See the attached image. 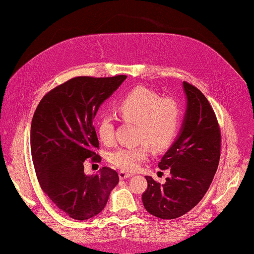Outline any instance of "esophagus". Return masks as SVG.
<instances>
[{
  "mask_svg": "<svg viewBox=\"0 0 254 254\" xmlns=\"http://www.w3.org/2000/svg\"><path fill=\"white\" fill-rule=\"evenodd\" d=\"M132 176V174H129V173H126V172H124V171H121L120 173H119V177H120V179H126V178H129V177H131Z\"/></svg>",
  "mask_w": 254,
  "mask_h": 254,
  "instance_id": "34e87169",
  "label": "esophagus"
}]
</instances>
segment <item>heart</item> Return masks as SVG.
<instances>
[{
	"mask_svg": "<svg viewBox=\"0 0 254 254\" xmlns=\"http://www.w3.org/2000/svg\"><path fill=\"white\" fill-rule=\"evenodd\" d=\"M115 109L123 120L137 124V140L143 142L135 147H121L111 153V163L123 171H135L147 158L148 145L157 151H163L173 144L178 133L180 106L174 99L162 98L148 88L132 89ZM97 134L105 145L112 144L114 125L110 117H103L98 121Z\"/></svg>",
	"mask_w": 254,
	"mask_h": 254,
	"instance_id": "obj_1",
	"label": "heart"
}]
</instances>
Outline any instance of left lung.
I'll use <instances>...</instances> for the list:
<instances>
[{
    "instance_id": "8db88e82",
    "label": "left lung",
    "mask_w": 254,
    "mask_h": 254,
    "mask_svg": "<svg viewBox=\"0 0 254 254\" xmlns=\"http://www.w3.org/2000/svg\"><path fill=\"white\" fill-rule=\"evenodd\" d=\"M187 110L180 132L158 166L170 170L164 184L145 176L147 190L142 195L148 213L162 219L178 218L203 198L217 171L221 135L216 115L206 97L183 81Z\"/></svg>"
}]
</instances>
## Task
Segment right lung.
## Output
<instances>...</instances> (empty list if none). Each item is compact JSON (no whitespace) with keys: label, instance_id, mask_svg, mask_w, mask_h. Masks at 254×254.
Here are the masks:
<instances>
[{"label":"right lung","instance_id":"right-lung-1","mask_svg":"<svg viewBox=\"0 0 254 254\" xmlns=\"http://www.w3.org/2000/svg\"><path fill=\"white\" fill-rule=\"evenodd\" d=\"M126 75L95 78L79 76L45 94L34 113L30 149L38 181L58 209L76 220L101 213L119 175L110 167L87 176L83 162H101L93 119Z\"/></svg>","mask_w":254,"mask_h":254}]
</instances>
